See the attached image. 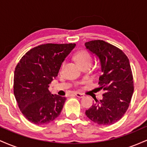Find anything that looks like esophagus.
I'll return each mask as SVG.
<instances>
[{
    "instance_id": "34e87169",
    "label": "esophagus",
    "mask_w": 147,
    "mask_h": 147,
    "mask_svg": "<svg viewBox=\"0 0 147 147\" xmlns=\"http://www.w3.org/2000/svg\"><path fill=\"white\" fill-rule=\"evenodd\" d=\"M75 95L77 96V97H79V98H82V97H84V95L83 93H80V92H75Z\"/></svg>"
}]
</instances>
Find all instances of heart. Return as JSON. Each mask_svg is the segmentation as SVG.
Listing matches in <instances>:
<instances>
[{"label":"heart","mask_w":147,"mask_h":147,"mask_svg":"<svg viewBox=\"0 0 147 147\" xmlns=\"http://www.w3.org/2000/svg\"><path fill=\"white\" fill-rule=\"evenodd\" d=\"M75 59L79 65H83L84 63H91L92 62V58L90 54L86 50H80L77 52L75 55Z\"/></svg>","instance_id":"obj_1"}]
</instances>
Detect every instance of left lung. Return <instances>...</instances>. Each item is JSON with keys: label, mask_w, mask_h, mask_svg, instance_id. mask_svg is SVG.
<instances>
[{"label": "left lung", "mask_w": 147, "mask_h": 147, "mask_svg": "<svg viewBox=\"0 0 147 147\" xmlns=\"http://www.w3.org/2000/svg\"><path fill=\"white\" fill-rule=\"evenodd\" d=\"M85 45L99 59L102 75L98 88L105 90L102 100L95 99L86 115L99 125H111L127 111L134 90L129 60L122 50L102 40L86 42Z\"/></svg>", "instance_id": "1"}]
</instances>
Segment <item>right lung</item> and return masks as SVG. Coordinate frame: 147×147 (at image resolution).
I'll return each instance as SVG.
<instances>
[{
    "mask_svg": "<svg viewBox=\"0 0 147 147\" xmlns=\"http://www.w3.org/2000/svg\"><path fill=\"white\" fill-rule=\"evenodd\" d=\"M75 43H46L34 47L21 59L14 70V94L25 117L37 125L55 120L66 98L52 95L49 85Z\"/></svg>",
    "mask_w": 147,
    "mask_h": 147,
    "instance_id": "right-lung-1",
    "label": "right lung"
}]
</instances>
